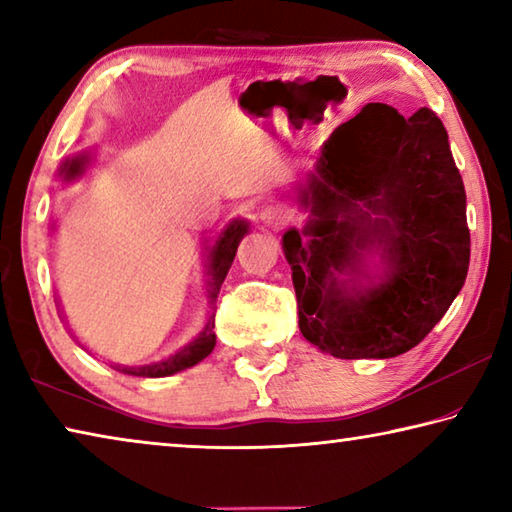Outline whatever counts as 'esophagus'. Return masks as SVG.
Segmentation results:
<instances>
[{"mask_svg":"<svg viewBox=\"0 0 512 512\" xmlns=\"http://www.w3.org/2000/svg\"><path fill=\"white\" fill-rule=\"evenodd\" d=\"M259 219H262V223L268 225V228L280 230V228H284V225L289 223V212L284 210L282 205L271 203V205H264L262 207V212H259Z\"/></svg>","mask_w":512,"mask_h":512,"instance_id":"34e87169","label":"esophagus"}]
</instances>
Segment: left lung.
<instances>
[{"mask_svg": "<svg viewBox=\"0 0 512 512\" xmlns=\"http://www.w3.org/2000/svg\"><path fill=\"white\" fill-rule=\"evenodd\" d=\"M300 198L311 219L282 241L302 336L336 359L415 348L470 266L465 187L443 121L429 108L406 119L368 103L325 142ZM372 243L385 250L389 275L370 290H348L333 273L358 272V250Z\"/></svg>", "mask_w": 512, "mask_h": 512, "instance_id": "left-lung-1", "label": "left lung"}]
</instances>
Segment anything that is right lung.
I'll return each mask as SVG.
<instances>
[{
    "instance_id": "right-lung-1",
    "label": "right lung",
    "mask_w": 512,
    "mask_h": 512,
    "mask_svg": "<svg viewBox=\"0 0 512 512\" xmlns=\"http://www.w3.org/2000/svg\"><path fill=\"white\" fill-rule=\"evenodd\" d=\"M85 162H88L85 158L67 160L63 164V169H60V173H63L65 180L76 178L83 171ZM246 232H248V225L244 221L232 223L230 228L223 232V237H219V241H216V246L212 248V253H210L212 298H216V291H219V287H221L223 280H225V275H228L230 266H232V259H235V255H237L239 241H241V237L246 235ZM212 327H214V320H210V323H207L205 332L198 336L194 343L185 345L183 350H180L178 354H173V357H169L167 361L151 363V366H142V368H124L121 372H126V375H135V377H167V375H173V372L192 368V366H196L198 361H203L207 354L214 350L216 336L212 332Z\"/></svg>"
}]
</instances>
